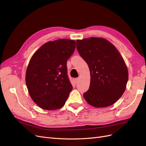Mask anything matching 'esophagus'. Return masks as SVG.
Segmentation results:
<instances>
[{
	"label": "esophagus",
	"instance_id": "1",
	"mask_svg": "<svg viewBox=\"0 0 146 146\" xmlns=\"http://www.w3.org/2000/svg\"><path fill=\"white\" fill-rule=\"evenodd\" d=\"M74 83H78V78H75L74 80Z\"/></svg>",
	"mask_w": 146,
	"mask_h": 146
}]
</instances>
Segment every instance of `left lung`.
Masks as SVG:
<instances>
[{
    "mask_svg": "<svg viewBox=\"0 0 146 146\" xmlns=\"http://www.w3.org/2000/svg\"><path fill=\"white\" fill-rule=\"evenodd\" d=\"M79 54L90 70V86L83 97L92 107L114 104L124 92L129 72L116 47L103 38L91 37L76 41Z\"/></svg>",
    "mask_w": 146,
    "mask_h": 146,
    "instance_id": "obj_1",
    "label": "left lung"
}]
</instances>
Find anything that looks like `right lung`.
Here are the masks:
<instances>
[{"label":"right lung","instance_id":"add662e5","mask_svg":"<svg viewBox=\"0 0 146 146\" xmlns=\"http://www.w3.org/2000/svg\"><path fill=\"white\" fill-rule=\"evenodd\" d=\"M76 41L58 39L48 41L35 52L28 64L25 82L31 98L46 110L61 108L72 90L67 74V60Z\"/></svg>","mask_w":146,"mask_h":146}]
</instances>
